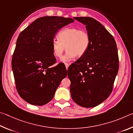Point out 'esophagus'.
Listing matches in <instances>:
<instances>
[{"label": "esophagus", "instance_id": "esophagus-1", "mask_svg": "<svg viewBox=\"0 0 133 133\" xmlns=\"http://www.w3.org/2000/svg\"><path fill=\"white\" fill-rule=\"evenodd\" d=\"M65 67H66V69H68V67H69V64H67V63H66V64H65Z\"/></svg>", "mask_w": 133, "mask_h": 133}]
</instances>
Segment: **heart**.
Here are the masks:
<instances>
[{
    "instance_id": "heart-1",
    "label": "heart",
    "mask_w": 133,
    "mask_h": 133,
    "mask_svg": "<svg viewBox=\"0 0 133 133\" xmlns=\"http://www.w3.org/2000/svg\"><path fill=\"white\" fill-rule=\"evenodd\" d=\"M58 39H54L52 43L53 54L55 58L62 57L66 48L65 54L61 61L67 62L77 57H81L87 52L90 43L89 34L85 30L75 27H68L62 30L58 34Z\"/></svg>"
}]
</instances>
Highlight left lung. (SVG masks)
Listing matches in <instances>:
<instances>
[{
	"label": "left lung",
	"mask_w": 133,
	"mask_h": 133,
	"mask_svg": "<svg viewBox=\"0 0 133 133\" xmlns=\"http://www.w3.org/2000/svg\"><path fill=\"white\" fill-rule=\"evenodd\" d=\"M74 18L86 25L90 43L87 52L68 68L71 97L78 105L94 108L113 90L119 66L117 45L112 35L94 18Z\"/></svg>",
	"instance_id": "1"
}]
</instances>
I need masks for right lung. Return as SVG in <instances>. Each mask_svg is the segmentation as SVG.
<instances>
[{"label": "right lung", "instance_id": "1", "mask_svg": "<svg viewBox=\"0 0 133 133\" xmlns=\"http://www.w3.org/2000/svg\"><path fill=\"white\" fill-rule=\"evenodd\" d=\"M72 18L44 16L20 32L14 51L12 67L16 87L22 99L33 105L50 102L67 75L65 65L56 63L52 43L58 30L74 22Z\"/></svg>", "mask_w": 133, "mask_h": 133}]
</instances>
